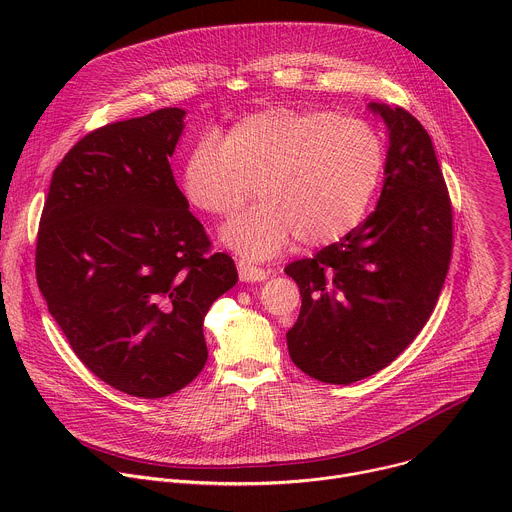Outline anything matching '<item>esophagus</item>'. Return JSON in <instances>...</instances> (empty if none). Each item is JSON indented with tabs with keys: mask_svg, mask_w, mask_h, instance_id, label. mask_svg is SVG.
<instances>
[{
	"mask_svg": "<svg viewBox=\"0 0 512 512\" xmlns=\"http://www.w3.org/2000/svg\"><path fill=\"white\" fill-rule=\"evenodd\" d=\"M237 269H239L241 281H245V283H257V281H265L269 277V273L265 269H259V267H255L251 263H245V261H239Z\"/></svg>",
	"mask_w": 512,
	"mask_h": 512,
	"instance_id": "esophagus-1",
	"label": "esophagus"
}]
</instances>
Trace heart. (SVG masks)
I'll use <instances>...</instances> for the list:
<instances>
[{"label":"heart","mask_w":512,"mask_h":512,"mask_svg":"<svg viewBox=\"0 0 512 512\" xmlns=\"http://www.w3.org/2000/svg\"><path fill=\"white\" fill-rule=\"evenodd\" d=\"M385 170V143L375 127L330 111L267 107L237 121L216 141L200 137L182 164L186 200L229 218L221 241L263 261L291 239L322 247L344 239L367 214Z\"/></svg>","instance_id":"heart-1"}]
</instances>
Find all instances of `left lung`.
Here are the masks:
<instances>
[{"label": "left lung", "mask_w": 512, "mask_h": 512, "mask_svg": "<svg viewBox=\"0 0 512 512\" xmlns=\"http://www.w3.org/2000/svg\"><path fill=\"white\" fill-rule=\"evenodd\" d=\"M389 133L377 208L285 273L302 294L285 338L296 367L350 385L391 364L429 320L452 257V204L433 143L405 109L369 103Z\"/></svg>", "instance_id": "1"}]
</instances>
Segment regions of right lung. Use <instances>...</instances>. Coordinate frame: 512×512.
<instances>
[{"label":"right lung","instance_id":"obj_1","mask_svg":"<svg viewBox=\"0 0 512 512\" xmlns=\"http://www.w3.org/2000/svg\"><path fill=\"white\" fill-rule=\"evenodd\" d=\"M184 117L166 107L85 135L56 166L38 229L48 312L87 369L141 399L198 377L204 316L239 279L174 180Z\"/></svg>","mask_w":512,"mask_h":512}]
</instances>
